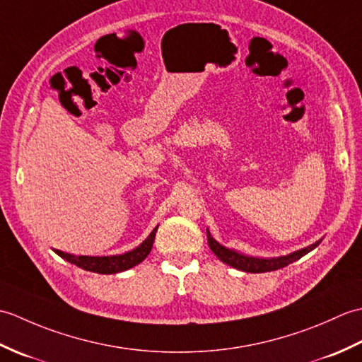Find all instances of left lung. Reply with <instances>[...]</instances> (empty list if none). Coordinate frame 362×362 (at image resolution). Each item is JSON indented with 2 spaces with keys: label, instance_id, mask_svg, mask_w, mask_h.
Segmentation results:
<instances>
[{
  "label": "left lung",
  "instance_id": "8db88e82",
  "mask_svg": "<svg viewBox=\"0 0 362 362\" xmlns=\"http://www.w3.org/2000/svg\"><path fill=\"white\" fill-rule=\"evenodd\" d=\"M206 240H209L210 249L213 250L214 255H216L222 261V263H226L235 269H240V271H243V272H250V274L271 272V271H276V269H281V267L300 259L303 255H306V253H310L322 243V240H319L314 244L308 245V247H303L300 250L292 252V253H289V255L275 257V258H258V257H249V255H245V253H240L233 249L226 247V245L219 244L211 236L209 228H206Z\"/></svg>",
  "mask_w": 362,
  "mask_h": 362
}]
</instances>
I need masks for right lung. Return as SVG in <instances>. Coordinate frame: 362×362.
Wrapping results in <instances>:
<instances>
[{
  "label": "right lung",
  "instance_id": "right-lung-1",
  "mask_svg": "<svg viewBox=\"0 0 362 362\" xmlns=\"http://www.w3.org/2000/svg\"><path fill=\"white\" fill-rule=\"evenodd\" d=\"M157 228H158V226L152 230L151 235L146 238V240L140 245H138V247H135L134 250H129L126 253H121V255H110V257L81 255V257H76V255H71V253H66V252L57 250V249H54V252H56L59 257L66 259L68 263L76 264L78 267L83 269V271L105 274V275L118 274L122 271H127V269L134 267L136 264H140L141 261L149 255L153 240H156Z\"/></svg>",
  "mask_w": 362,
  "mask_h": 362
}]
</instances>
